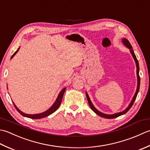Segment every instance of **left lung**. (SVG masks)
I'll return each instance as SVG.
<instances>
[{"label":"left lung","mask_w":150,"mask_h":150,"mask_svg":"<svg viewBox=\"0 0 150 150\" xmlns=\"http://www.w3.org/2000/svg\"><path fill=\"white\" fill-rule=\"evenodd\" d=\"M122 43L124 44V45L125 47H126L127 48H129L130 52L132 55V56L133 57L134 60H135V62L136 63V67H137V90H136V92L135 93V95L133 96L132 100H131L130 103L128 105L127 108L124 110V111H122L121 112H117V113H115V114H112V115H108V114H105V113H103V112L99 111L94 106V105L93 104V103L91 102V101L90 100V98L88 96L87 93L86 92V96H87V101H88V105H89L90 108H91V109L93 110V111L95 112L96 115H98V116L101 117H103V118H108V119H111V118H117L119 116H121L122 115H124L125 113H126V112L129 111L130 109V108L132 107L133 104L134 102L135 101V99L137 98V94H138V93L139 91V88H140V76H139V62H138V60H137L136 56L135 53H134V51L132 48V46L131 45L130 42H129V41L127 40V39L126 38H123L122 39Z\"/></svg>","instance_id":"8db88e82"}]
</instances>
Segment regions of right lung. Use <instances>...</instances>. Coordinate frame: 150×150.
<instances>
[{"label":"right lung","instance_id":"obj_1","mask_svg":"<svg viewBox=\"0 0 150 150\" xmlns=\"http://www.w3.org/2000/svg\"><path fill=\"white\" fill-rule=\"evenodd\" d=\"M19 48H20V47L18 48V49L17 50V51L15 52L13 54V56H11V59H12V58L14 57L15 55L18 52V51H19ZM65 90H66V87L63 88V89L60 91V93H59V94H58V96L57 97L56 101H55V102L53 103V105H52L49 109H47V111H45V112H41V113H39V114L30 115V114L24 113V112H22V111H21V110L19 109V108H18L15 105V104L13 102V105L15 106V108H16V109L17 110V111L19 112L21 115H23V117H27V118H32V119H40V118H45V117H48V116H49L51 114H52L53 112H54L58 109V108H59L60 104H61V103H62L63 94H64V93H65Z\"/></svg>","mask_w":150,"mask_h":150}]
</instances>
